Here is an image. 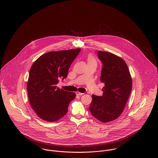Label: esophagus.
Returning <instances> with one entry per match:
<instances>
[{
    "mask_svg": "<svg viewBox=\"0 0 158 158\" xmlns=\"http://www.w3.org/2000/svg\"><path fill=\"white\" fill-rule=\"evenodd\" d=\"M76 95H77V96H82V95L84 94L83 93H80V92H79V91H76Z\"/></svg>",
    "mask_w": 158,
    "mask_h": 158,
    "instance_id": "1",
    "label": "esophagus"
}]
</instances>
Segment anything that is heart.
Returning <instances> with one entry per match:
<instances>
[{
	"label": "heart",
	"instance_id": "heart-1",
	"mask_svg": "<svg viewBox=\"0 0 158 158\" xmlns=\"http://www.w3.org/2000/svg\"><path fill=\"white\" fill-rule=\"evenodd\" d=\"M87 60H88V64H93L96 65L97 62H96V59L94 58V57L93 55H88Z\"/></svg>",
	"mask_w": 158,
	"mask_h": 158
}]
</instances>
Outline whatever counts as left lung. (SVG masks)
<instances>
[{
    "label": "left lung",
    "mask_w": 158,
    "mask_h": 158,
    "mask_svg": "<svg viewBox=\"0 0 158 158\" xmlns=\"http://www.w3.org/2000/svg\"><path fill=\"white\" fill-rule=\"evenodd\" d=\"M97 55L103 64L100 81L105 86L102 96L92 95L89 109L98 121L107 123L115 120L122 114L132 91V80L122 58L100 50Z\"/></svg>",
    "instance_id": "obj_1"
}]
</instances>
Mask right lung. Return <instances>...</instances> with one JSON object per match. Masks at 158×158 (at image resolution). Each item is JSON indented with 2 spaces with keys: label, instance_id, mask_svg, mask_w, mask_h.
Here are the masks:
<instances>
[{
  "label": "right lung",
  "instance_id": "1",
  "mask_svg": "<svg viewBox=\"0 0 158 158\" xmlns=\"http://www.w3.org/2000/svg\"><path fill=\"white\" fill-rule=\"evenodd\" d=\"M81 49L50 52L40 56L32 64L27 84L32 108L41 119L56 122L68 111L76 97L73 92L64 91L56 85L67 77L69 69Z\"/></svg>",
  "mask_w": 158,
  "mask_h": 158
}]
</instances>
